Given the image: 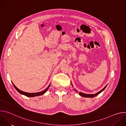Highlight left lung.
Instances as JSON below:
<instances>
[{
	"instance_id": "obj_1",
	"label": "left lung",
	"mask_w": 126,
	"mask_h": 126,
	"mask_svg": "<svg viewBox=\"0 0 126 126\" xmlns=\"http://www.w3.org/2000/svg\"><path fill=\"white\" fill-rule=\"evenodd\" d=\"M107 86V85L103 89H102L101 91H100L99 92H97V93H96L95 94H84V93H81V92H79V94L81 96H82V97H85V98H93V97H96V96H97V95H98V94H99L100 93H101L102 91H103L104 90H105V89L106 88ZM72 86H73V85H72ZM74 90H75V91H76L77 92V90H76L75 89H74Z\"/></svg>"
}]
</instances>
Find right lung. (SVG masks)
<instances>
[{
    "instance_id": "1",
    "label": "right lung",
    "mask_w": 126,
    "mask_h": 126,
    "mask_svg": "<svg viewBox=\"0 0 126 126\" xmlns=\"http://www.w3.org/2000/svg\"><path fill=\"white\" fill-rule=\"evenodd\" d=\"M12 84H13V86L14 87V88H15V89L19 93H20L21 94H22L23 95H25L27 97H35V96H40V95H42L43 94H44L47 90L48 89H49L50 86V85L47 87V88L46 89H45V90H44L43 91H41V92H37V93H27V92H23L22 91H21L20 90H19V89H18L15 85L13 83V82H12Z\"/></svg>"
}]
</instances>
